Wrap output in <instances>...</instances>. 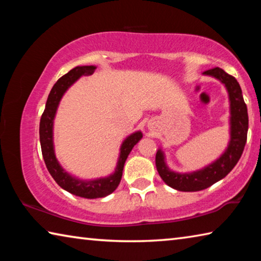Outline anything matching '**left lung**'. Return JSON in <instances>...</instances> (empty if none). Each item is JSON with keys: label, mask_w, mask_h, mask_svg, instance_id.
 Listing matches in <instances>:
<instances>
[{"label": "left lung", "mask_w": 261, "mask_h": 261, "mask_svg": "<svg viewBox=\"0 0 261 261\" xmlns=\"http://www.w3.org/2000/svg\"><path fill=\"white\" fill-rule=\"evenodd\" d=\"M204 74L215 77L227 87L229 100H230V141L226 151L218 160L200 170L185 174L171 171L166 165L162 151L159 149L155 155L158 173L163 182L178 191H200L226 177L237 165L246 144L249 116H247V108L243 99L240 84L235 77L230 76L220 68L207 70Z\"/></svg>", "instance_id": "8db88e82"}]
</instances>
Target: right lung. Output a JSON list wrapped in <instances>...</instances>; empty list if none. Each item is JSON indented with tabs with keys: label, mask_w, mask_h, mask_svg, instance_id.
Here are the masks:
<instances>
[{
	"label": "right lung",
	"mask_w": 261,
	"mask_h": 261,
	"mask_svg": "<svg viewBox=\"0 0 261 261\" xmlns=\"http://www.w3.org/2000/svg\"><path fill=\"white\" fill-rule=\"evenodd\" d=\"M95 67L93 65H84V67H76L70 70L68 73L62 76L59 81L53 86L49 95H48L46 108L43 110L40 127H39V134H40V144L43 160H45L46 167L51 177L55 179V182L60 185L65 191L74 194V196L87 198V199H94V198H102L114 192L118 184L121 182L123 168L127 155H129L131 149L135 145L143 138V134L140 131H137L135 134L130 135L123 141L121 146L120 158H118L117 167L115 169V173L107 177L98 178L93 180H83L76 177H72L68 174L63 168L60 166L59 161L56 160L54 153V145H53V123L56 114L57 107L62 99V96L65 93V91L77 81L79 77L92 74L94 72Z\"/></svg>",
	"instance_id": "obj_1"
}]
</instances>
